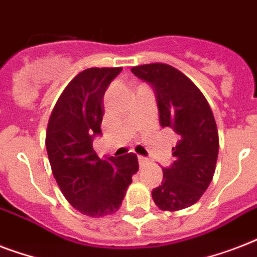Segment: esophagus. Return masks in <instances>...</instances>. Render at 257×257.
<instances>
[{"instance_id": "obj_1", "label": "esophagus", "mask_w": 257, "mask_h": 257, "mask_svg": "<svg viewBox=\"0 0 257 257\" xmlns=\"http://www.w3.org/2000/svg\"><path fill=\"white\" fill-rule=\"evenodd\" d=\"M149 160L147 159V157H143V156H139V164H140V167H145V165L148 164Z\"/></svg>"}]
</instances>
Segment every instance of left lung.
I'll return each mask as SVG.
<instances>
[{"label": "left lung", "instance_id": "left-lung-1", "mask_svg": "<svg viewBox=\"0 0 257 257\" xmlns=\"http://www.w3.org/2000/svg\"><path fill=\"white\" fill-rule=\"evenodd\" d=\"M132 73L155 89L163 128L177 133L171 168L163 169V183L152 192L161 211L176 212L197 203L215 175L219 133L215 117L197 86L168 64L133 66Z\"/></svg>", "mask_w": 257, "mask_h": 257}]
</instances>
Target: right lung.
I'll return each instance as SVG.
<instances>
[{
  "label": "right lung",
  "instance_id": "add662e5",
  "mask_svg": "<svg viewBox=\"0 0 257 257\" xmlns=\"http://www.w3.org/2000/svg\"><path fill=\"white\" fill-rule=\"evenodd\" d=\"M121 69L80 72L58 97L46 128V152L54 179L70 205L90 217L114 213L139 171L135 153L101 160L92 144L101 133L105 90Z\"/></svg>",
  "mask_w": 257,
  "mask_h": 257
}]
</instances>
